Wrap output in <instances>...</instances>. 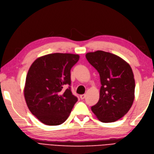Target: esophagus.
<instances>
[{
    "label": "esophagus",
    "mask_w": 154,
    "mask_h": 154,
    "mask_svg": "<svg viewBox=\"0 0 154 154\" xmlns=\"http://www.w3.org/2000/svg\"><path fill=\"white\" fill-rule=\"evenodd\" d=\"M85 97H86V95H85V94H81L80 96V98H81V100H84L85 98Z\"/></svg>",
    "instance_id": "34e87169"
}]
</instances>
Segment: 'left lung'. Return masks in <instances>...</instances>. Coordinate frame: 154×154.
Returning <instances> with one entry per match:
<instances>
[{
  "instance_id": "1",
  "label": "left lung",
  "mask_w": 154,
  "mask_h": 154,
  "mask_svg": "<svg viewBox=\"0 0 154 154\" xmlns=\"http://www.w3.org/2000/svg\"><path fill=\"white\" fill-rule=\"evenodd\" d=\"M86 59L100 74V99L91 110L102 122H115L126 115L134 99L135 81L131 67L120 57L96 51Z\"/></svg>"
}]
</instances>
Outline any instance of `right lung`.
<instances>
[{
	"mask_svg": "<svg viewBox=\"0 0 154 154\" xmlns=\"http://www.w3.org/2000/svg\"><path fill=\"white\" fill-rule=\"evenodd\" d=\"M79 60L78 54L53 53L40 57L28 70L24 96L28 108L38 120L58 126L69 116L77 98L69 86L70 70Z\"/></svg>",
	"mask_w": 154,
	"mask_h": 154,
	"instance_id": "right-lung-1",
	"label": "right lung"
}]
</instances>
